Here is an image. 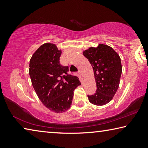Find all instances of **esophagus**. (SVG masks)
I'll return each instance as SVG.
<instances>
[{"label": "esophagus", "instance_id": "34e87169", "mask_svg": "<svg viewBox=\"0 0 148 148\" xmlns=\"http://www.w3.org/2000/svg\"><path fill=\"white\" fill-rule=\"evenodd\" d=\"M78 73H79V76H81V77H83V76H84V74H83V73H82V72L81 71H79Z\"/></svg>", "mask_w": 148, "mask_h": 148}]
</instances>
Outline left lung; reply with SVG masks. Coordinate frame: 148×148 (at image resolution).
<instances>
[{"mask_svg":"<svg viewBox=\"0 0 148 148\" xmlns=\"http://www.w3.org/2000/svg\"><path fill=\"white\" fill-rule=\"evenodd\" d=\"M92 69L97 85L93 95H87L89 101L97 106H103L112 101L119 86L122 72L120 57L114 49L106 44L90 47L83 51Z\"/></svg>","mask_w":148,"mask_h":148,"instance_id":"1","label":"left lung"}]
</instances>
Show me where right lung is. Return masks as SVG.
<instances>
[{
    "label": "right lung",
    "instance_id": "1",
    "mask_svg": "<svg viewBox=\"0 0 148 148\" xmlns=\"http://www.w3.org/2000/svg\"><path fill=\"white\" fill-rule=\"evenodd\" d=\"M61 53L56 44L45 43L34 52L29 62V73L37 96L55 113L71 108L74 89L81 85L77 76L67 74L68 66L60 64Z\"/></svg>",
    "mask_w": 148,
    "mask_h": 148
}]
</instances>
